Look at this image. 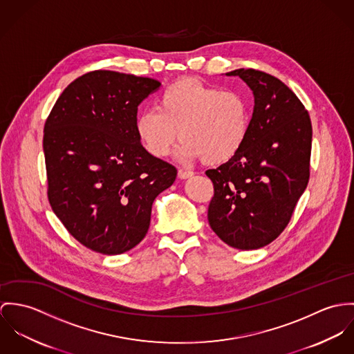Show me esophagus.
<instances>
[{"mask_svg": "<svg viewBox=\"0 0 354 354\" xmlns=\"http://www.w3.org/2000/svg\"><path fill=\"white\" fill-rule=\"evenodd\" d=\"M194 175V172H192V171H185V169H179V172H178V176L180 178V179H189V178H192Z\"/></svg>", "mask_w": 354, "mask_h": 354, "instance_id": "34e87169", "label": "esophagus"}]
</instances>
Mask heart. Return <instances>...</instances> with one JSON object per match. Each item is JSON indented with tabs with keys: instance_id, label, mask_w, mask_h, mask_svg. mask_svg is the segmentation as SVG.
<instances>
[{
	"instance_id": "obj_1",
	"label": "heart",
	"mask_w": 354,
	"mask_h": 354,
	"mask_svg": "<svg viewBox=\"0 0 354 354\" xmlns=\"http://www.w3.org/2000/svg\"><path fill=\"white\" fill-rule=\"evenodd\" d=\"M250 122V102L241 92L180 80L160 93L156 110L137 117L136 131L153 158H165L180 134L178 158L220 165L240 151Z\"/></svg>"
}]
</instances>
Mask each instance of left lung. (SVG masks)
Instances as JSON below:
<instances>
[{
	"label": "left lung",
	"instance_id": "1",
	"mask_svg": "<svg viewBox=\"0 0 354 354\" xmlns=\"http://www.w3.org/2000/svg\"><path fill=\"white\" fill-rule=\"evenodd\" d=\"M225 75L248 85L254 111L240 151L206 171L214 186L207 220L228 245L257 250L285 230L308 185L313 126L303 103L281 80L255 69Z\"/></svg>",
	"mask_w": 354,
	"mask_h": 354
}]
</instances>
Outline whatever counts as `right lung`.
I'll list each match as a JSON object with an SVG mask.
<instances>
[{
  "mask_svg": "<svg viewBox=\"0 0 354 354\" xmlns=\"http://www.w3.org/2000/svg\"><path fill=\"white\" fill-rule=\"evenodd\" d=\"M161 82L111 71L71 82L44 124L50 205L76 240L106 255L123 254L147 235L156 196L176 168L141 145L140 103Z\"/></svg>",
  "mask_w": 354,
  "mask_h": 354,
  "instance_id": "right-lung-1",
  "label": "right lung"
}]
</instances>
